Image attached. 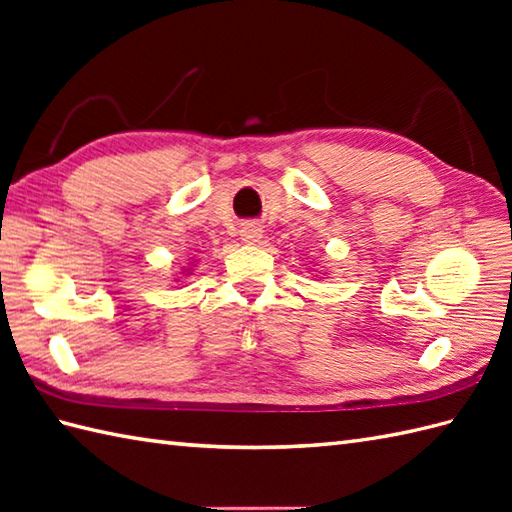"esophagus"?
<instances>
[{
	"mask_svg": "<svg viewBox=\"0 0 512 512\" xmlns=\"http://www.w3.org/2000/svg\"><path fill=\"white\" fill-rule=\"evenodd\" d=\"M242 239H244L246 244L259 242V239H262V228L255 226V224H246V226L242 228Z\"/></svg>",
	"mask_w": 512,
	"mask_h": 512,
	"instance_id": "obj_1",
	"label": "esophagus"
}]
</instances>
